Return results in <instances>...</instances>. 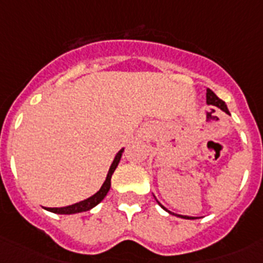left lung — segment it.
Here are the masks:
<instances>
[{
	"instance_id": "obj_1",
	"label": "left lung",
	"mask_w": 263,
	"mask_h": 263,
	"mask_svg": "<svg viewBox=\"0 0 263 263\" xmlns=\"http://www.w3.org/2000/svg\"><path fill=\"white\" fill-rule=\"evenodd\" d=\"M206 102L209 103V105H213V106H217V107H220L221 110H224L225 113H228V107H227V105H225V102L222 101V99H220L218 97H217L214 92H213L210 88L208 90V92H206ZM158 202V200H157ZM160 203V202H158ZM160 206L162 209H165L162 204L160 203ZM166 210V209H165ZM166 212H169V210H166ZM171 213V212H169ZM172 214H175V213H172ZM175 216L180 217V218H185V220H194V218H196V217H190V216H181V214H175Z\"/></svg>"
}]
</instances>
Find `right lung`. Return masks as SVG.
<instances>
[{
    "label": "right lung",
    "instance_id": "1",
    "mask_svg": "<svg viewBox=\"0 0 263 263\" xmlns=\"http://www.w3.org/2000/svg\"><path fill=\"white\" fill-rule=\"evenodd\" d=\"M124 148H121L117 154H116L115 160L111 162L110 168H109V172L106 175V179L103 181V184L101 185L98 191L95 192L94 195H91L90 198L84 200H80L78 203L69 204V206H64V208H46L47 212L55 213V214H76V213H82V212H87V210H91L92 208H95L99 202H102L103 198L106 196V194L110 190V180L111 175L115 173L117 165H119L120 160H121V156H123Z\"/></svg>",
    "mask_w": 263,
    "mask_h": 263
}]
</instances>
